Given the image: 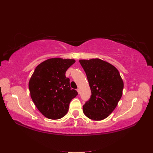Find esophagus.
<instances>
[{
	"instance_id": "obj_1",
	"label": "esophagus",
	"mask_w": 153,
	"mask_h": 153,
	"mask_svg": "<svg viewBox=\"0 0 153 153\" xmlns=\"http://www.w3.org/2000/svg\"><path fill=\"white\" fill-rule=\"evenodd\" d=\"M76 91H77V92H78V94H80V89H76Z\"/></svg>"
}]
</instances>
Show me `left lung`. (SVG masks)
<instances>
[{"label": "left lung", "mask_w": 153, "mask_h": 153, "mask_svg": "<svg viewBox=\"0 0 153 153\" xmlns=\"http://www.w3.org/2000/svg\"><path fill=\"white\" fill-rule=\"evenodd\" d=\"M86 73L91 96L83 106L86 116L94 121L107 117L116 108L123 94L124 83L117 68L100 59L80 60Z\"/></svg>", "instance_id": "left-lung-1"}]
</instances>
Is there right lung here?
Returning a JSON list of instances; mask_svg holds the SVG:
<instances>
[{
    "mask_svg": "<svg viewBox=\"0 0 153 153\" xmlns=\"http://www.w3.org/2000/svg\"><path fill=\"white\" fill-rule=\"evenodd\" d=\"M75 62L74 59L52 58L39 64L29 82L30 97L45 117L50 119L63 117L71 101L78 94L71 89L67 69Z\"/></svg>",
    "mask_w": 153,
    "mask_h": 153,
    "instance_id": "1",
    "label": "right lung"
}]
</instances>
